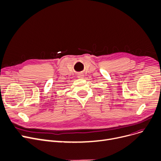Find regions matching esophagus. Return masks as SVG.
<instances>
[{
  "label": "esophagus",
  "mask_w": 161,
  "mask_h": 161,
  "mask_svg": "<svg viewBox=\"0 0 161 161\" xmlns=\"http://www.w3.org/2000/svg\"><path fill=\"white\" fill-rule=\"evenodd\" d=\"M78 78L79 79H83L84 78V75L82 73H80L78 75Z\"/></svg>",
  "instance_id": "esophagus-1"
}]
</instances>
